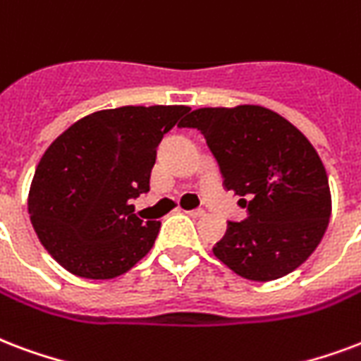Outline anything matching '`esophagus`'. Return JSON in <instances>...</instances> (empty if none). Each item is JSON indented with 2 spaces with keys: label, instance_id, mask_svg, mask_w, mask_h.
Returning <instances> with one entry per match:
<instances>
[{
  "label": "esophagus",
  "instance_id": "obj_1",
  "mask_svg": "<svg viewBox=\"0 0 361 361\" xmlns=\"http://www.w3.org/2000/svg\"><path fill=\"white\" fill-rule=\"evenodd\" d=\"M188 214L191 216V218H202L207 212H204L202 208H195V210H188Z\"/></svg>",
  "mask_w": 361,
  "mask_h": 361
}]
</instances>
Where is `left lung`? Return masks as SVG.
<instances>
[{
	"label": "left lung",
	"mask_w": 361,
	"mask_h": 361,
	"mask_svg": "<svg viewBox=\"0 0 361 361\" xmlns=\"http://www.w3.org/2000/svg\"><path fill=\"white\" fill-rule=\"evenodd\" d=\"M180 126L204 135L226 189L250 199H243L247 220L228 221L216 258L250 281H274L306 262L331 216L327 172L306 135L260 105L204 106Z\"/></svg>",
	"instance_id": "left-lung-1"
}]
</instances>
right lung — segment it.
Instances as JSON below:
<instances>
[{
  "mask_svg": "<svg viewBox=\"0 0 361 361\" xmlns=\"http://www.w3.org/2000/svg\"><path fill=\"white\" fill-rule=\"evenodd\" d=\"M185 105L118 106L74 122L39 160L28 212L45 250L84 279H114L153 248L160 221L130 201L149 191L157 147Z\"/></svg>",
  "mask_w": 361,
  "mask_h": 361,
  "instance_id": "right-lung-1",
  "label": "right lung"
}]
</instances>
